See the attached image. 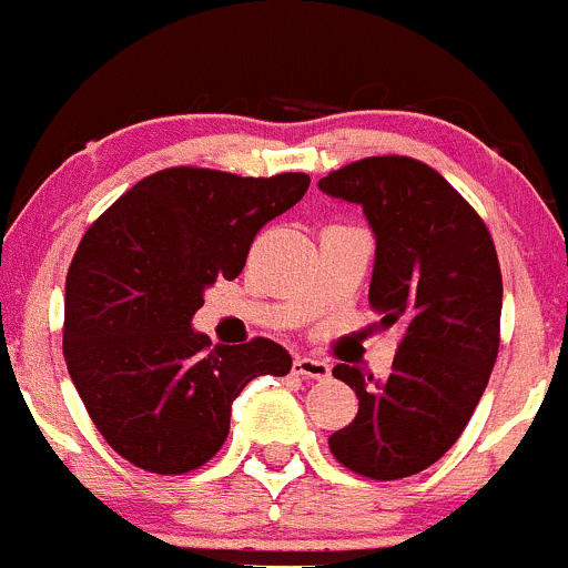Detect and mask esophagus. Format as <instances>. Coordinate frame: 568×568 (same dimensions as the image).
I'll use <instances>...</instances> for the list:
<instances>
[{"mask_svg":"<svg viewBox=\"0 0 568 568\" xmlns=\"http://www.w3.org/2000/svg\"><path fill=\"white\" fill-rule=\"evenodd\" d=\"M293 371L304 379H328V374H332L328 362L317 359V356H295Z\"/></svg>","mask_w":568,"mask_h":568,"instance_id":"34e87169","label":"esophagus"}]
</instances>
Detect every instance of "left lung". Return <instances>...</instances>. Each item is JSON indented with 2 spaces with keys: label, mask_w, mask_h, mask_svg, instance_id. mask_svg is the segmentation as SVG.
<instances>
[{
  "label": "left lung",
  "mask_w": 568,
  "mask_h": 568,
  "mask_svg": "<svg viewBox=\"0 0 568 568\" xmlns=\"http://www.w3.org/2000/svg\"><path fill=\"white\" fill-rule=\"evenodd\" d=\"M317 186L362 206L376 240L371 310L382 328L404 326L387 379L332 371L359 413L328 449L362 477H413L455 446L488 387L501 317L494 240L460 192L415 159H362Z\"/></svg>",
  "instance_id": "left-lung-1"
}]
</instances>
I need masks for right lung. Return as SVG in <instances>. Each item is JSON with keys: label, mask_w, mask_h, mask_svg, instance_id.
<instances>
[{"label": "right lung", "mask_w": 568, "mask_h": 568, "mask_svg": "<svg viewBox=\"0 0 568 568\" xmlns=\"http://www.w3.org/2000/svg\"><path fill=\"white\" fill-rule=\"evenodd\" d=\"M306 189L304 172L172 166L128 189L80 240L63 356L100 435L133 466L194 471L229 437L242 387L290 374L293 356L273 339L209 348L192 317L214 281L242 273L258 229Z\"/></svg>", "instance_id": "obj_1"}]
</instances>
